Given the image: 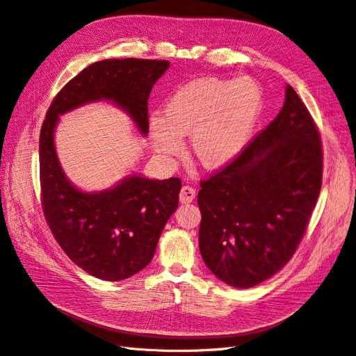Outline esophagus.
Instances as JSON below:
<instances>
[{
	"instance_id": "esophagus-1",
	"label": "esophagus",
	"mask_w": 356,
	"mask_h": 356,
	"mask_svg": "<svg viewBox=\"0 0 356 356\" xmlns=\"http://www.w3.org/2000/svg\"><path fill=\"white\" fill-rule=\"evenodd\" d=\"M196 197V190L190 187V186H184L179 191V200L181 203H191Z\"/></svg>"
}]
</instances>
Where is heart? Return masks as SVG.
I'll return each mask as SVG.
<instances>
[{"instance_id": "b5f03b06", "label": "heart", "mask_w": 356, "mask_h": 356, "mask_svg": "<svg viewBox=\"0 0 356 356\" xmlns=\"http://www.w3.org/2000/svg\"><path fill=\"white\" fill-rule=\"evenodd\" d=\"M263 90L251 79H197L170 96L163 117L149 115V143L166 160L191 153L204 169H222L238 159L254 134Z\"/></svg>"}]
</instances>
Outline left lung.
I'll list each match as a JSON object with an SVG mask.
<instances>
[{"mask_svg": "<svg viewBox=\"0 0 356 356\" xmlns=\"http://www.w3.org/2000/svg\"><path fill=\"white\" fill-rule=\"evenodd\" d=\"M321 184L318 129L286 84L275 120L238 159L202 181L199 248L204 264L234 288L267 281L296 252Z\"/></svg>", "mask_w": 356, "mask_h": 356, "instance_id": "1", "label": "left lung"}]
</instances>
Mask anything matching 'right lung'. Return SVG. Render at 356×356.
Masks as SVG:
<instances>
[{
    "label": "right lung",
    "instance_id": "right-lung-1",
    "mask_svg": "<svg viewBox=\"0 0 356 356\" xmlns=\"http://www.w3.org/2000/svg\"><path fill=\"white\" fill-rule=\"evenodd\" d=\"M168 60L105 59L74 77L53 99L40 134L41 204L50 230L72 263L102 281H123L153 260L170 215L178 208L179 178L127 175L101 191H83L63 172L56 153L59 117L92 102L122 108L148 135V96Z\"/></svg>",
    "mask_w": 356,
    "mask_h": 356
}]
</instances>
